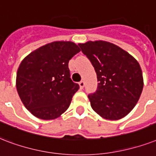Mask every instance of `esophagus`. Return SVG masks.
<instances>
[{
    "mask_svg": "<svg viewBox=\"0 0 156 156\" xmlns=\"http://www.w3.org/2000/svg\"><path fill=\"white\" fill-rule=\"evenodd\" d=\"M79 85H80V89H83L84 86V82L83 81V80H81V81H80L79 82Z\"/></svg>",
    "mask_w": 156,
    "mask_h": 156,
    "instance_id": "34e87169",
    "label": "esophagus"
}]
</instances>
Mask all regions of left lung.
Instances as JSON below:
<instances>
[{"label":"left lung","mask_w":156,"mask_h":156,"mask_svg":"<svg viewBox=\"0 0 156 156\" xmlns=\"http://www.w3.org/2000/svg\"><path fill=\"white\" fill-rule=\"evenodd\" d=\"M78 45L97 74V90L88 96L93 110L111 120L127 115L138 102L144 84L138 62L120 47L104 41Z\"/></svg>","instance_id":"1"}]
</instances>
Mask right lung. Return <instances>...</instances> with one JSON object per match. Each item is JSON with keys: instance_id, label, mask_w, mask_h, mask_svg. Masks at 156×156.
Segmentation results:
<instances>
[{"instance_id": "right-lung-1", "label": "right lung", "mask_w": 156, "mask_h": 156, "mask_svg": "<svg viewBox=\"0 0 156 156\" xmlns=\"http://www.w3.org/2000/svg\"><path fill=\"white\" fill-rule=\"evenodd\" d=\"M80 49L72 41H54L25 57L17 72L16 89L33 115L54 119L69 107L79 84L70 78L69 60Z\"/></svg>"}]
</instances>
